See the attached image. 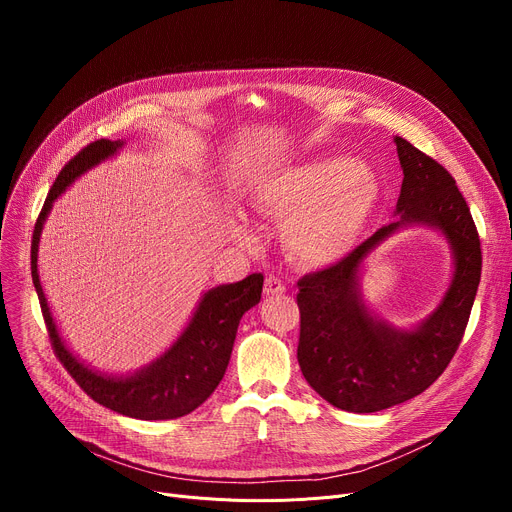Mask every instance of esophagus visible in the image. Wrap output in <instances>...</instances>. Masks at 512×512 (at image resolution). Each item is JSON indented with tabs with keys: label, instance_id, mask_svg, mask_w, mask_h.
<instances>
[{
	"label": "esophagus",
	"instance_id": "obj_1",
	"mask_svg": "<svg viewBox=\"0 0 512 512\" xmlns=\"http://www.w3.org/2000/svg\"><path fill=\"white\" fill-rule=\"evenodd\" d=\"M284 292H286V286L278 278L274 276L265 278V286H263L265 297H278V294H284Z\"/></svg>",
	"mask_w": 512,
	"mask_h": 512
}]
</instances>
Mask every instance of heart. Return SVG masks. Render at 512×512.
Here are the masks:
<instances>
[{"instance_id":"obj_1","label":"heart","mask_w":512,"mask_h":512,"mask_svg":"<svg viewBox=\"0 0 512 512\" xmlns=\"http://www.w3.org/2000/svg\"><path fill=\"white\" fill-rule=\"evenodd\" d=\"M375 178L353 157H315L280 170L255 191L251 205L288 222L286 247L303 265L324 267L351 255L378 205Z\"/></svg>"}]
</instances>
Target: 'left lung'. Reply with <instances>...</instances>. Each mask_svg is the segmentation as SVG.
Masks as SVG:
<instances>
[{
	"instance_id": "left-lung-1",
	"label": "left lung",
	"mask_w": 512,
	"mask_h": 512,
	"mask_svg": "<svg viewBox=\"0 0 512 512\" xmlns=\"http://www.w3.org/2000/svg\"><path fill=\"white\" fill-rule=\"evenodd\" d=\"M402 178L394 215L342 261L299 280V365L330 405L375 413L432 386L461 344L481 278V249L465 197L436 159L394 137ZM438 229L453 253V278L441 305L413 329L375 316L362 299L368 255L402 227Z\"/></svg>"
}]
</instances>
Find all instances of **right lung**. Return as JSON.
Wrapping results in <instances>:
<instances>
[{
	"instance_id": "right-lung-1",
	"label": "right lung",
	"mask_w": 512,
	"mask_h": 512,
	"mask_svg": "<svg viewBox=\"0 0 512 512\" xmlns=\"http://www.w3.org/2000/svg\"><path fill=\"white\" fill-rule=\"evenodd\" d=\"M122 147L124 141H95L78 155H74L58 174L45 199V205L39 213V220L33 232V284L41 303L53 351H56L58 359L68 369L74 382L95 402L134 419H178L201 407L222 382L226 367L230 363L240 319L261 301L263 274H251L240 282L222 284L207 290L201 297L191 321H188L186 328L174 340L168 351L137 371L126 375H114L97 371L89 367L85 361H80L60 336L56 319H53L51 309L47 305L37 267L39 240L43 224L47 220V215L51 213L53 201H56L76 178L99 166L101 161L114 157Z\"/></svg>"
}]
</instances>
